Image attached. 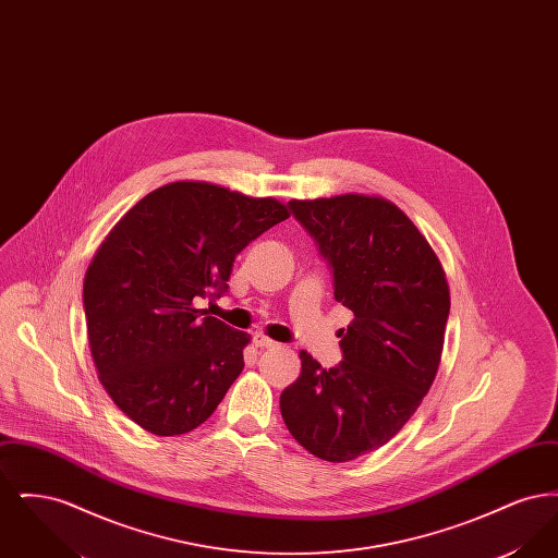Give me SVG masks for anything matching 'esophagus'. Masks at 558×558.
Wrapping results in <instances>:
<instances>
[{
	"label": "esophagus",
	"instance_id": "esophagus-1",
	"mask_svg": "<svg viewBox=\"0 0 558 558\" xmlns=\"http://www.w3.org/2000/svg\"><path fill=\"white\" fill-rule=\"evenodd\" d=\"M253 343H255V345H257V347H276V345H278V343H276V341H271V339H269V337H266V335H262V332H259V335H255V337H253Z\"/></svg>",
	"mask_w": 558,
	"mask_h": 558
}]
</instances>
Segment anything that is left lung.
Returning <instances> with one entry per match:
<instances>
[{
    "label": "left lung",
    "mask_w": 558,
    "mask_h": 558,
    "mask_svg": "<svg viewBox=\"0 0 558 558\" xmlns=\"http://www.w3.org/2000/svg\"><path fill=\"white\" fill-rule=\"evenodd\" d=\"M318 240L335 299L353 312L339 330L343 362L322 368L301 351V374L280 396L292 437L328 462L383 448L423 403L439 371L450 287L439 257L396 203L376 194L296 201Z\"/></svg>",
    "instance_id": "obj_1"
}]
</instances>
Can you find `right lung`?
Returning <instances> with one entry per match:
<instances>
[{
    "label": "right lung",
    "mask_w": 558,
    "mask_h": 558,
    "mask_svg": "<svg viewBox=\"0 0 558 558\" xmlns=\"http://www.w3.org/2000/svg\"><path fill=\"white\" fill-rule=\"evenodd\" d=\"M289 217L271 196L180 180L146 194L108 232L83 280L87 343L108 398L135 425L173 437L215 412L244 368L251 335L194 299L226 292L240 251Z\"/></svg>",
    "instance_id": "obj_1"
}]
</instances>
